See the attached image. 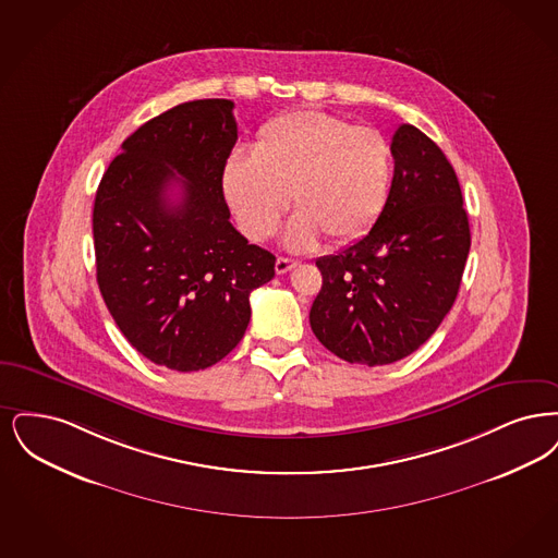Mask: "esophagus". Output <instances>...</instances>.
Segmentation results:
<instances>
[{
    "label": "esophagus",
    "instance_id": "obj_1",
    "mask_svg": "<svg viewBox=\"0 0 558 558\" xmlns=\"http://www.w3.org/2000/svg\"><path fill=\"white\" fill-rule=\"evenodd\" d=\"M293 267H298V260L283 258V256H279V258H277V263H275V270H277V275H286V272L291 270Z\"/></svg>",
    "mask_w": 558,
    "mask_h": 558
}]
</instances>
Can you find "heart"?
I'll list each match as a JSON object with an SVG mask.
<instances>
[{"mask_svg": "<svg viewBox=\"0 0 558 558\" xmlns=\"http://www.w3.org/2000/svg\"><path fill=\"white\" fill-rule=\"evenodd\" d=\"M391 149L371 126L298 110L265 122L252 154H231L222 194L250 240H267L288 204L298 210L286 243L313 247L320 233L345 243L364 235L389 194Z\"/></svg>", "mask_w": 558, "mask_h": 558, "instance_id": "1", "label": "heart"}]
</instances>
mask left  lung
Instances as JSON below:
<instances>
[{
	"label": "left lung",
	"instance_id": "left-lung-1",
	"mask_svg": "<svg viewBox=\"0 0 558 558\" xmlns=\"http://www.w3.org/2000/svg\"><path fill=\"white\" fill-rule=\"evenodd\" d=\"M393 179L373 229L316 267V340L341 361L379 366L434 336L461 288L471 247L457 172L416 126L391 137Z\"/></svg>",
	"mask_w": 558,
	"mask_h": 558
}]
</instances>
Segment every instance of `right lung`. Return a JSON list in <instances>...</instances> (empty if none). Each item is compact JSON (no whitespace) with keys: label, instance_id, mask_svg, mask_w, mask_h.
Segmentation results:
<instances>
[{"label":"right lung","instance_id":"1","mask_svg":"<svg viewBox=\"0 0 558 558\" xmlns=\"http://www.w3.org/2000/svg\"><path fill=\"white\" fill-rule=\"evenodd\" d=\"M231 99L185 101L142 124L94 204L97 286L147 361L190 373L222 361L275 256L231 225L220 174L238 142ZM172 186L180 197L172 198Z\"/></svg>","mask_w":558,"mask_h":558}]
</instances>
